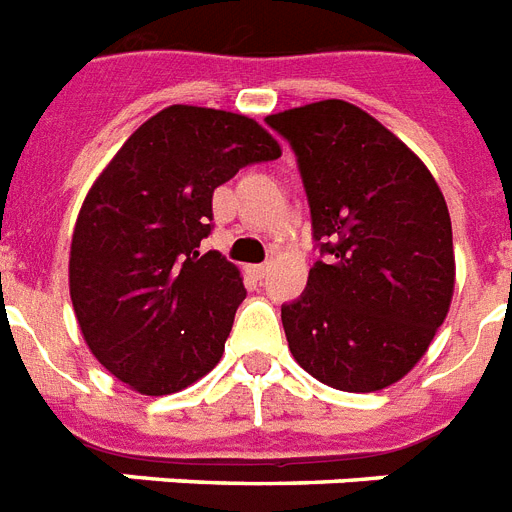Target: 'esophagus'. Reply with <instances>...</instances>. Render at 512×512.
I'll use <instances>...</instances> for the list:
<instances>
[{"instance_id": "1", "label": "esophagus", "mask_w": 512, "mask_h": 512, "mask_svg": "<svg viewBox=\"0 0 512 512\" xmlns=\"http://www.w3.org/2000/svg\"><path fill=\"white\" fill-rule=\"evenodd\" d=\"M248 275H251L253 280H264V275H267V264H253V267H248Z\"/></svg>"}]
</instances>
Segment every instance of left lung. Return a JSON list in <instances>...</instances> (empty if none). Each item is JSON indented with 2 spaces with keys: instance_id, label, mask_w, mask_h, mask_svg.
Segmentation results:
<instances>
[{
  "instance_id": "8db88e82",
  "label": "left lung",
  "mask_w": 512,
  "mask_h": 512,
  "mask_svg": "<svg viewBox=\"0 0 512 512\" xmlns=\"http://www.w3.org/2000/svg\"><path fill=\"white\" fill-rule=\"evenodd\" d=\"M264 121L296 153L322 256L304 293L282 304L290 354L325 386L380 391L418 365L449 312L444 195L418 155L351 102Z\"/></svg>"
}]
</instances>
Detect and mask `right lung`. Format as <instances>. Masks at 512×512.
I'll return each instance as SVG.
<instances>
[{
	"label": "right lung",
	"instance_id": "obj_1",
	"mask_svg": "<svg viewBox=\"0 0 512 512\" xmlns=\"http://www.w3.org/2000/svg\"><path fill=\"white\" fill-rule=\"evenodd\" d=\"M280 158L253 118L171 105L124 142L89 190L71 240V301L102 367L147 396L182 391L222 359L243 277L219 251L214 190Z\"/></svg>",
	"mask_w": 512,
	"mask_h": 512
}]
</instances>
